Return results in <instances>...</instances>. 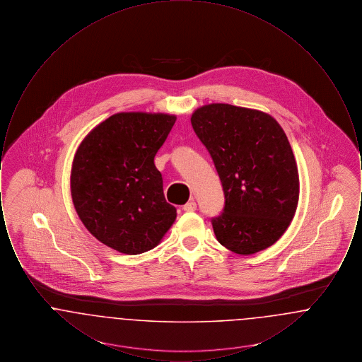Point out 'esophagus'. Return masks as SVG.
<instances>
[{"label": "esophagus", "instance_id": "obj_1", "mask_svg": "<svg viewBox=\"0 0 362 362\" xmlns=\"http://www.w3.org/2000/svg\"><path fill=\"white\" fill-rule=\"evenodd\" d=\"M185 211H195L197 210V204L194 201H189L185 206H183Z\"/></svg>", "mask_w": 362, "mask_h": 362}]
</instances>
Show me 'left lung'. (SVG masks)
Masks as SVG:
<instances>
[{
	"label": "left lung",
	"mask_w": 362,
	"mask_h": 362,
	"mask_svg": "<svg viewBox=\"0 0 362 362\" xmlns=\"http://www.w3.org/2000/svg\"><path fill=\"white\" fill-rule=\"evenodd\" d=\"M191 124L224 189V209L211 218L217 240L240 255L273 245L298 202V171L282 127L269 114L223 103L198 108Z\"/></svg>",
	"instance_id": "obj_1"
}]
</instances>
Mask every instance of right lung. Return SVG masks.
Segmentation results:
<instances>
[{
  "label": "right lung",
  "instance_id": "right-lung-1",
  "mask_svg": "<svg viewBox=\"0 0 362 362\" xmlns=\"http://www.w3.org/2000/svg\"><path fill=\"white\" fill-rule=\"evenodd\" d=\"M175 121L168 114H115L84 138L74 156L76 211L98 240L122 254L155 248L176 218L155 165Z\"/></svg>",
  "mask_w": 362,
  "mask_h": 362
}]
</instances>
